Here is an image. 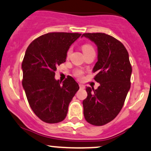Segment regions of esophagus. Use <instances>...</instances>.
Masks as SVG:
<instances>
[{
    "label": "esophagus",
    "instance_id": "obj_1",
    "mask_svg": "<svg viewBox=\"0 0 151 151\" xmlns=\"http://www.w3.org/2000/svg\"><path fill=\"white\" fill-rule=\"evenodd\" d=\"M79 87H80L81 88H85V86H84V85H83V84H79Z\"/></svg>",
    "mask_w": 151,
    "mask_h": 151
}]
</instances>
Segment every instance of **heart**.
Returning a JSON list of instances; mask_svg holds the SVG:
<instances>
[{"label":"heart","instance_id":"heart-1","mask_svg":"<svg viewBox=\"0 0 151 151\" xmlns=\"http://www.w3.org/2000/svg\"><path fill=\"white\" fill-rule=\"evenodd\" d=\"M82 50H83V53H86V52H87L91 51V50H94V49H93V46H92L91 45L86 43V44H84V45H83ZM70 53H71V48H69L68 50V52H67V56H69ZM83 74V72L82 70H76L75 72H74V75H75V76H76V77H78V78L82 77Z\"/></svg>","mask_w":151,"mask_h":151}]
</instances>
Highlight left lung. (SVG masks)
Listing matches in <instances>:
<instances>
[{
    "instance_id": "obj_1",
    "label": "left lung",
    "mask_w": 151,
    "mask_h": 151,
    "mask_svg": "<svg viewBox=\"0 0 151 151\" xmlns=\"http://www.w3.org/2000/svg\"><path fill=\"white\" fill-rule=\"evenodd\" d=\"M98 48V61L93 72L99 83L97 89L86 87L87 98L83 101L86 120L96 126L107 124L121 111L130 88L132 66L123 44L104 33H85Z\"/></svg>"
}]
</instances>
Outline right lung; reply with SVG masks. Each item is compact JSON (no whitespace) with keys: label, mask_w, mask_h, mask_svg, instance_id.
I'll use <instances>...</instances> for the list:
<instances>
[{"label":"right lung","mask_w":151,"mask_h":151,"mask_svg":"<svg viewBox=\"0 0 151 151\" xmlns=\"http://www.w3.org/2000/svg\"><path fill=\"white\" fill-rule=\"evenodd\" d=\"M79 33L50 32L32 41L26 50L22 68V85L30 107L42 121L62 122L70 102L79 89L71 76L61 84L55 80L57 67L65 62L70 46Z\"/></svg>","instance_id":"right-lung-1"}]
</instances>
